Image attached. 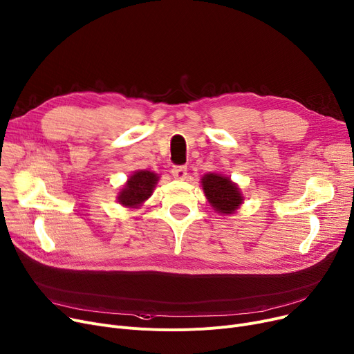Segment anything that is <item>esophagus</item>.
<instances>
[{"mask_svg":"<svg viewBox=\"0 0 354 354\" xmlns=\"http://www.w3.org/2000/svg\"><path fill=\"white\" fill-rule=\"evenodd\" d=\"M172 175H174L176 179H185V178H187V175H188L187 166H180V165L172 166Z\"/></svg>","mask_w":354,"mask_h":354,"instance_id":"34e87169","label":"esophagus"}]
</instances>
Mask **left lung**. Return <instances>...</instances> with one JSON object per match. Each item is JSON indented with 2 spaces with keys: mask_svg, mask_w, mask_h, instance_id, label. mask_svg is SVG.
Segmentation results:
<instances>
[{
  "mask_svg": "<svg viewBox=\"0 0 354 354\" xmlns=\"http://www.w3.org/2000/svg\"><path fill=\"white\" fill-rule=\"evenodd\" d=\"M201 183L211 207L222 215L234 214L244 201L236 183H234L228 176L207 174L202 176Z\"/></svg>",
  "mask_w": 354,
  "mask_h": 354,
  "instance_id": "obj_1",
  "label": "left lung"
}]
</instances>
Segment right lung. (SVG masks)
<instances>
[{"mask_svg":"<svg viewBox=\"0 0 354 354\" xmlns=\"http://www.w3.org/2000/svg\"><path fill=\"white\" fill-rule=\"evenodd\" d=\"M159 176L151 171H136L130 175L123 189L118 195V202L126 208H139L152 195Z\"/></svg>","mask_w":354,"mask_h":354,"instance_id":"right-lung-1","label":"right lung"}]
</instances>
